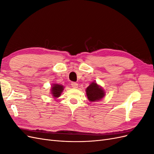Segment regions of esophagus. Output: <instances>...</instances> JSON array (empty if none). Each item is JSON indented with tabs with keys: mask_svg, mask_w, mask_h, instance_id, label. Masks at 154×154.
Instances as JSON below:
<instances>
[{
	"mask_svg": "<svg viewBox=\"0 0 154 154\" xmlns=\"http://www.w3.org/2000/svg\"><path fill=\"white\" fill-rule=\"evenodd\" d=\"M71 86H72L74 88H77L78 87V83H75V82H72V83H71Z\"/></svg>",
	"mask_w": 154,
	"mask_h": 154,
	"instance_id": "obj_1",
	"label": "esophagus"
}]
</instances>
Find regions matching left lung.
Here are the masks:
<instances>
[{
    "mask_svg": "<svg viewBox=\"0 0 154 154\" xmlns=\"http://www.w3.org/2000/svg\"><path fill=\"white\" fill-rule=\"evenodd\" d=\"M86 94L88 100L91 102L98 101L105 96V92L100 85L95 82L91 83V84L86 88Z\"/></svg>",
    "mask_w": 154,
    "mask_h": 154,
    "instance_id": "obj_1",
    "label": "left lung"
}]
</instances>
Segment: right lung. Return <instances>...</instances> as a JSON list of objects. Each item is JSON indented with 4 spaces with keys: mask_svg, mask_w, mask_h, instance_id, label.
<instances>
[{
    "mask_svg": "<svg viewBox=\"0 0 154 154\" xmlns=\"http://www.w3.org/2000/svg\"><path fill=\"white\" fill-rule=\"evenodd\" d=\"M64 89V87L62 85L58 83H53L51 85L50 94L52 95L53 98H58L62 94V92Z\"/></svg>",
    "mask_w": 154,
    "mask_h": 154,
    "instance_id": "add662e5",
    "label": "right lung"
}]
</instances>
